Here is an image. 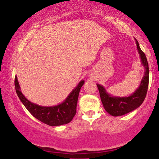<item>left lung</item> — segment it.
I'll return each instance as SVG.
<instances>
[{"label": "left lung", "instance_id": "left-lung-1", "mask_svg": "<svg viewBox=\"0 0 159 159\" xmlns=\"http://www.w3.org/2000/svg\"><path fill=\"white\" fill-rule=\"evenodd\" d=\"M137 49L138 51L140 61L145 68V72L138 88L129 96L118 97L111 95L106 88L100 84H96L98 88L100 96L106 112L113 116H119L132 111L138 108L144 101L148 88L149 67L145 53L140 49L138 40L134 38Z\"/></svg>", "mask_w": 159, "mask_h": 159}]
</instances>
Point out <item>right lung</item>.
<instances>
[{
	"mask_svg": "<svg viewBox=\"0 0 159 159\" xmlns=\"http://www.w3.org/2000/svg\"><path fill=\"white\" fill-rule=\"evenodd\" d=\"M14 84L16 94L28 111L39 121L55 127L66 125L72 120L77 112L76 110L80 89L84 84V81L81 80L62 103L53 106H39L26 98L21 93L17 77H15Z\"/></svg>",
	"mask_w": 159,
	"mask_h": 159,
	"instance_id": "add662e5",
	"label": "right lung"
}]
</instances>
